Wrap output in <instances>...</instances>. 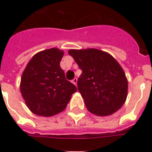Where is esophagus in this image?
<instances>
[{
    "mask_svg": "<svg viewBox=\"0 0 152 152\" xmlns=\"http://www.w3.org/2000/svg\"><path fill=\"white\" fill-rule=\"evenodd\" d=\"M77 79L75 78V77L72 80V83H73L75 86H77Z\"/></svg>",
    "mask_w": 152,
    "mask_h": 152,
    "instance_id": "34e87169",
    "label": "esophagus"
}]
</instances>
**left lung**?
<instances>
[{"label":"left lung","mask_w":152,"mask_h":152,"mask_svg":"<svg viewBox=\"0 0 152 152\" xmlns=\"http://www.w3.org/2000/svg\"><path fill=\"white\" fill-rule=\"evenodd\" d=\"M68 54L82 71L77 89L90 112L109 116L123 107L127 97L128 81L112 56L96 49H70Z\"/></svg>","instance_id":"8db88e82"}]
</instances>
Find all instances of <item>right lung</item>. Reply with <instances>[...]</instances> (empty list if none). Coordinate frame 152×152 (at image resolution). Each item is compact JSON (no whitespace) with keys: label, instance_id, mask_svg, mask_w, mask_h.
<instances>
[{"label":"right lung","instance_id":"1","mask_svg":"<svg viewBox=\"0 0 152 152\" xmlns=\"http://www.w3.org/2000/svg\"><path fill=\"white\" fill-rule=\"evenodd\" d=\"M64 52L56 48L35 55L21 77L20 92L31 112L52 116L66 108L77 88L66 80L60 67Z\"/></svg>","mask_w":152,"mask_h":152}]
</instances>
